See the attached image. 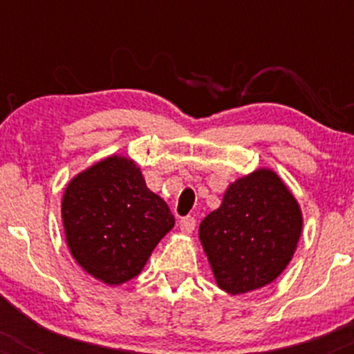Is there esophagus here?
I'll list each match as a JSON object with an SVG mask.
<instances>
[{
	"label": "esophagus",
	"mask_w": 354,
	"mask_h": 354,
	"mask_svg": "<svg viewBox=\"0 0 354 354\" xmlns=\"http://www.w3.org/2000/svg\"><path fill=\"white\" fill-rule=\"evenodd\" d=\"M195 226H197V221H195V217H192V216L181 217L180 230L183 231V233H194Z\"/></svg>",
	"instance_id": "esophagus-1"
}]
</instances>
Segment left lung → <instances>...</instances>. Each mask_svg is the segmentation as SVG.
<instances>
[{
  "label": "left lung",
  "mask_w": 354,
  "mask_h": 354,
  "mask_svg": "<svg viewBox=\"0 0 354 354\" xmlns=\"http://www.w3.org/2000/svg\"><path fill=\"white\" fill-rule=\"evenodd\" d=\"M298 202L274 171L259 169L230 185L198 236L216 283L231 295L270 284L289 263L301 234Z\"/></svg>",
  "instance_id": "1"
}]
</instances>
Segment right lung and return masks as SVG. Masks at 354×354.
Segmentation results:
<instances>
[{"label":"right lung","mask_w":354,"mask_h":354,"mask_svg":"<svg viewBox=\"0 0 354 354\" xmlns=\"http://www.w3.org/2000/svg\"><path fill=\"white\" fill-rule=\"evenodd\" d=\"M62 216L73 259L95 279L114 286L138 276L174 226L169 207L149 190L137 164L118 156L68 183Z\"/></svg>","instance_id":"right-lung-1"}]
</instances>
